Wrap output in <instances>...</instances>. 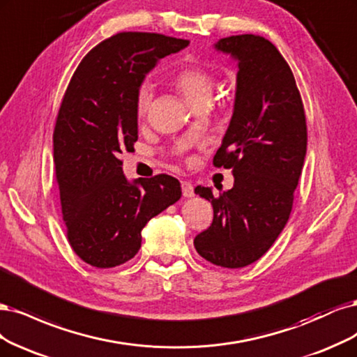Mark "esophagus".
<instances>
[{
  "label": "esophagus",
  "instance_id": "34e87169",
  "mask_svg": "<svg viewBox=\"0 0 357 357\" xmlns=\"http://www.w3.org/2000/svg\"><path fill=\"white\" fill-rule=\"evenodd\" d=\"M181 187H182V195L183 197H192L194 195V187L190 181H182L181 182Z\"/></svg>",
  "mask_w": 357,
  "mask_h": 357
}]
</instances>
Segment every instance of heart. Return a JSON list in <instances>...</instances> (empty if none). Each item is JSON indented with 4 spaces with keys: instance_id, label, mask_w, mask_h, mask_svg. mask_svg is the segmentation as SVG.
<instances>
[{
    "instance_id": "b5f03b06",
    "label": "heart",
    "mask_w": 357,
    "mask_h": 357,
    "mask_svg": "<svg viewBox=\"0 0 357 357\" xmlns=\"http://www.w3.org/2000/svg\"><path fill=\"white\" fill-rule=\"evenodd\" d=\"M172 84H174L183 95L191 105L209 100L215 87L213 75L199 65H183L172 74ZM153 100V86L151 83H142L136 93V112L139 117H144L149 109Z\"/></svg>"
}]
</instances>
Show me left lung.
<instances>
[{
    "mask_svg": "<svg viewBox=\"0 0 357 357\" xmlns=\"http://www.w3.org/2000/svg\"><path fill=\"white\" fill-rule=\"evenodd\" d=\"M215 49L237 61L231 121L213 157L231 169V190L195 192L213 206V221L194 238L215 266L241 268L259 259L284 228L307 151V123L289 65L268 40L252 33L221 38Z\"/></svg>",
    "mask_w": 357,
    "mask_h": 357,
    "instance_id": "8db88e82",
    "label": "left lung"
}]
</instances>
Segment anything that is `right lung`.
<instances>
[{
  "mask_svg": "<svg viewBox=\"0 0 357 357\" xmlns=\"http://www.w3.org/2000/svg\"><path fill=\"white\" fill-rule=\"evenodd\" d=\"M188 40L120 32L79 62L63 95L53 133L56 179L66 236L96 268L132 259L146 222L181 199L176 178L126 179L120 154L137 141L136 93L160 59Z\"/></svg>",
  "mask_w": 357,
  "mask_h": 357,
  "instance_id": "add662e5",
  "label": "right lung"
}]
</instances>
